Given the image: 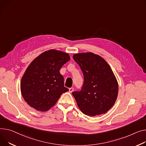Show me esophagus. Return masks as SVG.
Masks as SVG:
<instances>
[{"label":"esophagus","instance_id":"esophagus-1","mask_svg":"<svg viewBox=\"0 0 146 146\" xmlns=\"http://www.w3.org/2000/svg\"><path fill=\"white\" fill-rule=\"evenodd\" d=\"M73 90H74V89L73 88V87H71V88H70V89H69V91L70 93H72V92H73Z\"/></svg>","mask_w":146,"mask_h":146}]
</instances>
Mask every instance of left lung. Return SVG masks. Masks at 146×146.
Listing matches in <instances>:
<instances>
[{
  "mask_svg": "<svg viewBox=\"0 0 146 146\" xmlns=\"http://www.w3.org/2000/svg\"><path fill=\"white\" fill-rule=\"evenodd\" d=\"M73 57L84 76L82 90L72 93L79 108L89 116L108 112L119 92L118 82L110 66L101 56L92 52L76 53Z\"/></svg>",
  "mask_w": 146,
  "mask_h": 146,
  "instance_id": "1",
  "label": "left lung"
}]
</instances>
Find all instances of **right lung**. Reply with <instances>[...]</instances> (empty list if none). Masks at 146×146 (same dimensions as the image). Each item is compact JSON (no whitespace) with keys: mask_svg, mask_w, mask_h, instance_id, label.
Returning a JSON list of instances; mask_svg holds the SVG:
<instances>
[{"mask_svg":"<svg viewBox=\"0 0 146 146\" xmlns=\"http://www.w3.org/2000/svg\"><path fill=\"white\" fill-rule=\"evenodd\" d=\"M70 59L68 53L51 49L31 62L21 82L22 95L29 106L38 111H47L63 93L69 91L64 86V78L59 71Z\"/></svg>","mask_w":146,"mask_h":146,"instance_id":"add662e5","label":"right lung"}]
</instances>
